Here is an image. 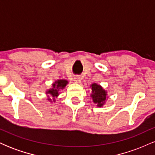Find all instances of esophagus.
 Masks as SVG:
<instances>
[{"mask_svg": "<svg viewBox=\"0 0 155 155\" xmlns=\"http://www.w3.org/2000/svg\"><path fill=\"white\" fill-rule=\"evenodd\" d=\"M81 78L79 76H76V77L74 78V82L79 84V83H81Z\"/></svg>", "mask_w": 155, "mask_h": 155, "instance_id": "1", "label": "esophagus"}]
</instances>
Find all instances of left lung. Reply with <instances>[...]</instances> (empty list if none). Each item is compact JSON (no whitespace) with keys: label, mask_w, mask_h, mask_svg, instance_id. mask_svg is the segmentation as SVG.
Segmentation results:
<instances>
[{"label":"left lung","mask_w":155,"mask_h":155,"mask_svg":"<svg viewBox=\"0 0 155 155\" xmlns=\"http://www.w3.org/2000/svg\"><path fill=\"white\" fill-rule=\"evenodd\" d=\"M90 88L92 90L90 97H92L93 103L97 107H103L108 98L107 91L97 83H92L90 85Z\"/></svg>","instance_id":"left-lung-1"}]
</instances>
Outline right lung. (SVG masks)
Returning <instances> with one entry per match:
<instances>
[{
  "instance_id": "right-lung-1",
  "label": "right lung",
  "mask_w": 155,
  "mask_h": 155,
  "mask_svg": "<svg viewBox=\"0 0 155 155\" xmlns=\"http://www.w3.org/2000/svg\"><path fill=\"white\" fill-rule=\"evenodd\" d=\"M68 84V81L66 79H58L54 81V82H53L51 84V88L46 90V94L48 97L47 100L51 103L55 102V98L60 95V90H63ZM50 97H53L52 99L50 98Z\"/></svg>"
}]
</instances>
